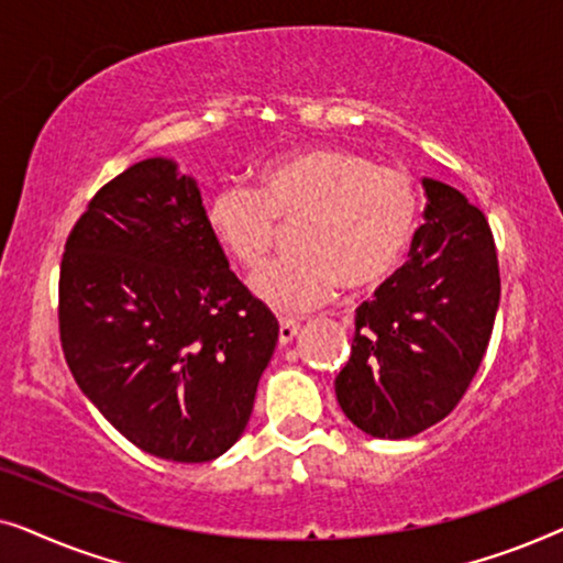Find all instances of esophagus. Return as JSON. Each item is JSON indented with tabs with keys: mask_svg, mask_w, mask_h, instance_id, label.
Segmentation results:
<instances>
[{
	"mask_svg": "<svg viewBox=\"0 0 563 563\" xmlns=\"http://www.w3.org/2000/svg\"><path fill=\"white\" fill-rule=\"evenodd\" d=\"M297 333H299V322L295 318L279 320V343H291Z\"/></svg>",
	"mask_w": 563,
	"mask_h": 563,
	"instance_id": "esophagus-1",
	"label": "esophagus"
}]
</instances>
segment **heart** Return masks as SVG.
I'll return each mask as SVG.
<instances>
[{"label":"heart","instance_id":"b5f03b06","mask_svg":"<svg viewBox=\"0 0 563 563\" xmlns=\"http://www.w3.org/2000/svg\"><path fill=\"white\" fill-rule=\"evenodd\" d=\"M295 220L297 251L251 282L261 302L282 314L325 305L341 284L345 291H366L387 282L410 249L418 189L402 168L312 145L261 164L256 189L222 184L207 205L214 241L243 268L264 264L279 222Z\"/></svg>","mask_w":563,"mask_h":563}]
</instances>
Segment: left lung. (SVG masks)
<instances>
[{"label": "left lung", "mask_w": 563, "mask_h": 563, "mask_svg": "<svg viewBox=\"0 0 563 563\" xmlns=\"http://www.w3.org/2000/svg\"><path fill=\"white\" fill-rule=\"evenodd\" d=\"M426 187V222L410 261L356 310L351 358L335 397L374 438L418 435L466 395L487 353L499 307V266L489 222L459 189Z\"/></svg>", "instance_id": "left-lung-1"}]
</instances>
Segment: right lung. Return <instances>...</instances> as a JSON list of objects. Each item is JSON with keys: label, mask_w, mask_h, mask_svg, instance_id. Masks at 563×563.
I'll use <instances>...</instances> for the list:
<instances>
[{"label": "right lung", "mask_w": 563, "mask_h": 563, "mask_svg": "<svg viewBox=\"0 0 563 563\" xmlns=\"http://www.w3.org/2000/svg\"><path fill=\"white\" fill-rule=\"evenodd\" d=\"M60 349L99 412L151 456L202 464L243 435L279 322L230 272L197 181L130 166L68 233Z\"/></svg>", "instance_id": "right-lung-1"}]
</instances>
